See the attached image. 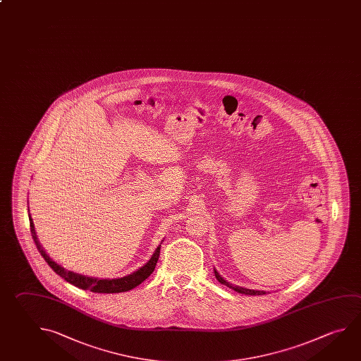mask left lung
I'll return each mask as SVG.
<instances>
[{
    "label": "left lung",
    "mask_w": 361,
    "mask_h": 361,
    "mask_svg": "<svg viewBox=\"0 0 361 361\" xmlns=\"http://www.w3.org/2000/svg\"><path fill=\"white\" fill-rule=\"evenodd\" d=\"M214 274L215 278H216V280H218L221 284L227 285L228 288L238 291L240 294H246V295H264V294H266V291L251 290V289H246V288H240V286H237V285L231 284V283H228L227 280H224V279L221 278L216 270H214Z\"/></svg>",
    "instance_id": "8db88e82"
}]
</instances>
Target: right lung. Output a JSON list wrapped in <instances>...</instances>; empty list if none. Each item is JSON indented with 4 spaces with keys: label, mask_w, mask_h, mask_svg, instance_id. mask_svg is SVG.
<instances>
[{
    "label": "right lung",
    "mask_w": 361,
    "mask_h": 361,
    "mask_svg": "<svg viewBox=\"0 0 361 361\" xmlns=\"http://www.w3.org/2000/svg\"><path fill=\"white\" fill-rule=\"evenodd\" d=\"M29 221H30V232H32V240L35 242V246L38 248L39 252L43 256V259L47 261V264L51 266L53 271L58 274L61 278H63L70 284L75 285V286L80 288V289H83V290H90L92 291V293H123V291L132 290L135 286L142 284L152 274L154 267H156V264L159 261V250H161L159 246L156 248L152 257L149 259L146 265L140 267V270H137L133 274L128 275V276L121 279H99L85 276V275H81V274L66 270L62 266L58 265L57 262H54L45 253L43 247L40 246L38 238H37V234H35L34 223H32L30 214H29Z\"/></svg>",
    "instance_id": "obj_1"
}]
</instances>
